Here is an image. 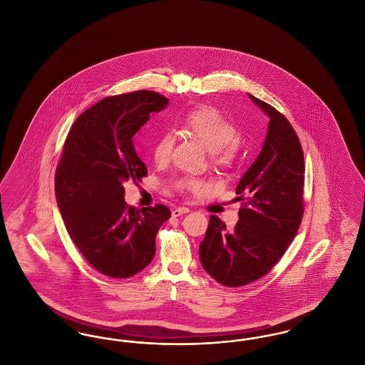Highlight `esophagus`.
<instances>
[{"instance_id":"1","label":"esophagus","mask_w":365,"mask_h":365,"mask_svg":"<svg viewBox=\"0 0 365 365\" xmlns=\"http://www.w3.org/2000/svg\"><path fill=\"white\" fill-rule=\"evenodd\" d=\"M189 212H190L189 208H186V207H179V208H175L174 210H173V216L178 217V216L186 215V213H189Z\"/></svg>"}]
</instances>
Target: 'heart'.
I'll return each instance as SVG.
<instances>
[{
    "label": "heart",
    "instance_id": "obj_1",
    "mask_svg": "<svg viewBox=\"0 0 365 365\" xmlns=\"http://www.w3.org/2000/svg\"><path fill=\"white\" fill-rule=\"evenodd\" d=\"M180 127L194 138L198 139L200 143L212 153L216 165H228L235 158L238 150V130L235 124L228 120L216 108L202 106L192 109L183 116ZM173 146L174 139L168 133L157 139L152 152L157 164H165L170 160ZM176 187L191 194H202L209 190L210 185L202 179L183 178L176 182Z\"/></svg>",
    "mask_w": 365,
    "mask_h": 365
}]
</instances>
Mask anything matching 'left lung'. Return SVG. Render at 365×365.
<instances>
[{
  "label": "left lung",
  "instance_id": "obj_1",
  "mask_svg": "<svg viewBox=\"0 0 365 365\" xmlns=\"http://www.w3.org/2000/svg\"><path fill=\"white\" fill-rule=\"evenodd\" d=\"M249 98L269 118L260 155L243 174L235 192L246 200L234 230L215 215L209 219L200 260L227 287L267 275L294 240L304 215V153L289 120L255 96Z\"/></svg>",
  "mask_w": 365,
  "mask_h": 365
}]
</instances>
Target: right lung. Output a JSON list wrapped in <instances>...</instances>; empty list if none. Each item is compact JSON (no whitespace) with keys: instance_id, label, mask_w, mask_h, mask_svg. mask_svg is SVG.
Wrapping results in <instances>:
<instances>
[{"instance_id":"obj_1","label":"right lung","mask_w":365,"mask_h":365,"mask_svg":"<svg viewBox=\"0 0 365 365\" xmlns=\"http://www.w3.org/2000/svg\"><path fill=\"white\" fill-rule=\"evenodd\" d=\"M168 98L138 90L106 97L71 127L56 170L54 191L71 240L88 264L110 278H130L150 264L165 205L138 209L124 201V183L148 175L133 138Z\"/></svg>"}]
</instances>
